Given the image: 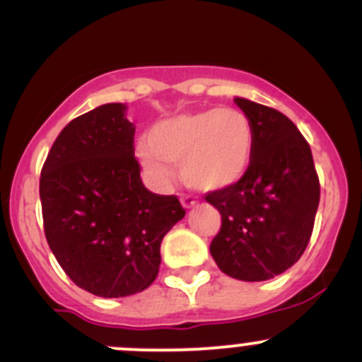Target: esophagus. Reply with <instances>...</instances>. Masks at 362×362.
Wrapping results in <instances>:
<instances>
[{"label":"esophagus","instance_id":"obj_1","mask_svg":"<svg viewBox=\"0 0 362 362\" xmlns=\"http://www.w3.org/2000/svg\"><path fill=\"white\" fill-rule=\"evenodd\" d=\"M180 202H182V205H184V209H192V207H194V205L198 204L197 198L191 197V194H184Z\"/></svg>","mask_w":362,"mask_h":362}]
</instances>
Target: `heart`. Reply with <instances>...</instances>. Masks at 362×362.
<instances>
[{
  "instance_id": "b5f03b06",
  "label": "heart",
  "mask_w": 362,
  "mask_h": 362,
  "mask_svg": "<svg viewBox=\"0 0 362 362\" xmlns=\"http://www.w3.org/2000/svg\"><path fill=\"white\" fill-rule=\"evenodd\" d=\"M255 146L252 119L235 109H204L160 121L148 132L137 157L157 185L171 182L170 162L182 180L204 192L238 185L248 173Z\"/></svg>"
}]
</instances>
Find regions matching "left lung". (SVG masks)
<instances>
[{"instance_id":"8db88e82","label":"left lung","mask_w":362,"mask_h":362,"mask_svg":"<svg viewBox=\"0 0 362 362\" xmlns=\"http://www.w3.org/2000/svg\"><path fill=\"white\" fill-rule=\"evenodd\" d=\"M255 132L246 177L205 200L221 214L211 253L223 273L246 282L273 279L305 252L320 204L310 146L279 110L235 98Z\"/></svg>"}]
</instances>
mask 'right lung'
Masks as SVG:
<instances>
[{
	"instance_id": "add662e5",
	"label": "right lung",
	"mask_w": 362,
	"mask_h": 362,
	"mask_svg": "<svg viewBox=\"0 0 362 362\" xmlns=\"http://www.w3.org/2000/svg\"><path fill=\"white\" fill-rule=\"evenodd\" d=\"M124 110L107 103L74 117L40 171L49 248L78 288L103 298L135 295L153 282L162 238L185 216L175 194L143 185Z\"/></svg>"
}]
</instances>
